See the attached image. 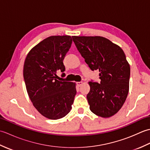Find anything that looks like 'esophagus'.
Instances as JSON below:
<instances>
[{"label":"esophagus","instance_id":"esophagus-1","mask_svg":"<svg viewBox=\"0 0 150 150\" xmlns=\"http://www.w3.org/2000/svg\"><path fill=\"white\" fill-rule=\"evenodd\" d=\"M82 84H83V82H77V84L78 86H81L82 85Z\"/></svg>","mask_w":150,"mask_h":150}]
</instances>
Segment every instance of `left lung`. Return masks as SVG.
I'll list each match as a JSON object with an SVG mask.
<instances>
[{
	"label": "left lung",
	"mask_w": 150,
	"mask_h": 150,
	"mask_svg": "<svg viewBox=\"0 0 150 150\" xmlns=\"http://www.w3.org/2000/svg\"><path fill=\"white\" fill-rule=\"evenodd\" d=\"M76 47L92 71H99L100 82H89L90 110L107 118L117 113L128 96L130 67L120 47L103 37L73 36Z\"/></svg>",
	"instance_id": "8db88e82"
}]
</instances>
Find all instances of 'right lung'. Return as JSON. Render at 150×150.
I'll list each match as a JSON object with an SVG mask.
<instances>
[{"label": "right lung", "mask_w": 150, "mask_h": 150, "mask_svg": "<svg viewBox=\"0 0 150 150\" xmlns=\"http://www.w3.org/2000/svg\"><path fill=\"white\" fill-rule=\"evenodd\" d=\"M72 44L71 36H51L28 53L23 69L26 90L33 106L43 116L57 120L71 110L77 93L75 83L59 81L57 71L64 74L63 60Z\"/></svg>", "instance_id": "right-lung-1"}]
</instances>
